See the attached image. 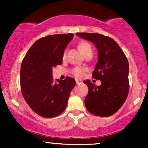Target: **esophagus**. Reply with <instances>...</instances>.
I'll use <instances>...</instances> for the list:
<instances>
[{
	"instance_id": "obj_1",
	"label": "esophagus",
	"mask_w": 148,
	"mask_h": 148,
	"mask_svg": "<svg viewBox=\"0 0 148 148\" xmlns=\"http://www.w3.org/2000/svg\"><path fill=\"white\" fill-rule=\"evenodd\" d=\"M76 84H81V83H82V81H81V80L76 79Z\"/></svg>"
}]
</instances>
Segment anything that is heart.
I'll return each instance as SVG.
<instances>
[{
	"instance_id": "obj_1",
	"label": "heart",
	"mask_w": 148,
	"mask_h": 148,
	"mask_svg": "<svg viewBox=\"0 0 148 148\" xmlns=\"http://www.w3.org/2000/svg\"><path fill=\"white\" fill-rule=\"evenodd\" d=\"M78 49H79L80 53H81L83 56H84L89 52H92L91 46L86 42H80L79 45H78ZM65 57H66V54L65 53H64L63 54V56H62V58L64 59L65 58ZM84 72H85L84 69L81 68V67H74V68L72 69V74L78 78L82 77L84 74Z\"/></svg>"
}]
</instances>
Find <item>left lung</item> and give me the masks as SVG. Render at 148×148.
Instances as JSON below:
<instances>
[{"label": "left lung", "instance_id": "8db88e82", "mask_svg": "<svg viewBox=\"0 0 148 148\" xmlns=\"http://www.w3.org/2000/svg\"><path fill=\"white\" fill-rule=\"evenodd\" d=\"M92 42L98 51V61L92 77L100 80L95 86L89 80L84 81L88 87L85 98L86 108L92 114L107 117L114 114L126 101L130 90L129 62L115 40L98 33H76Z\"/></svg>", "mask_w": 148, "mask_h": 148}]
</instances>
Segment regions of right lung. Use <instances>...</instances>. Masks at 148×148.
Segmentation results:
<instances>
[{
    "label": "right lung",
    "mask_w": 148,
    "mask_h": 148,
    "mask_svg": "<svg viewBox=\"0 0 148 148\" xmlns=\"http://www.w3.org/2000/svg\"><path fill=\"white\" fill-rule=\"evenodd\" d=\"M73 37L74 34L67 33L42 37L31 46L22 61L21 93L30 108L43 118L61 114L75 86L72 77L57 82L52 76V68L62 64L64 49Z\"/></svg>",
    "instance_id": "right-lung-1"
}]
</instances>
